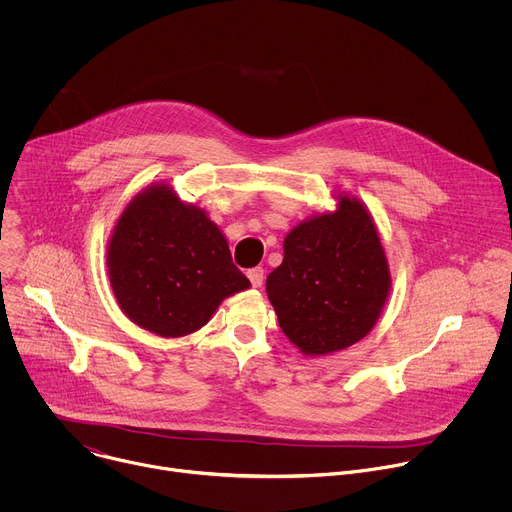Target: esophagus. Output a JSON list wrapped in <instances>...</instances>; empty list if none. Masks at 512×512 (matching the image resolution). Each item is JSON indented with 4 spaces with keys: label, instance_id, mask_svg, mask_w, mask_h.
Wrapping results in <instances>:
<instances>
[{
    "label": "esophagus",
    "instance_id": "esophagus-1",
    "mask_svg": "<svg viewBox=\"0 0 512 512\" xmlns=\"http://www.w3.org/2000/svg\"><path fill=\"white\" fill-rule=\"evenodd\" d=\"M263 269L261 267H253V269H249L247 271V277H249V281H251V285L253 287H261L263 285Z\"/></svg>",
    "mask_w": 512,
    "mask_h": 512
}]
</instances>
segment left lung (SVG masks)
Wrapping results in <instances>:
<instances>
[{
    "mask_svg": "<svg viewBox=\"0 0 512 512\" xmlns=\"http://www.w3.org/2000/svg\"><path fill=\"white\" fill-rule=\"evenodd\" d=\"M283 239V261L267 275V298L283 334L302 354L324 356L367 336L391 291V269L375 218L338 192Z\"/></svg>",
    "mask_w": 512,
    "mask_h": 512,
    "instance_id": "obj_1",
    "label": "left lung"
}]
</instances>
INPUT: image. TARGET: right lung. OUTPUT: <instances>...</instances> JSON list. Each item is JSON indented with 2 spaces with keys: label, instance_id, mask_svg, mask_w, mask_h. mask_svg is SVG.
<instances>
[{
  "label": "right lung",
  "instance_id": "obj_1",
  "mask_svg": "<svg viewBox=\"0 0 512 512\" xmlns=\"http://www.w3.org/2000/svg\"><path fill=\"white\" fill-rule=\"evenodd\" d=\"M107 273L121 312L162 338L200 330L223 300L251 287L225 233L166 182L139 190L119 214Z\"/></svg>",
  "mask_w": 512,
  "mask_h": 512
}]
</instances>
